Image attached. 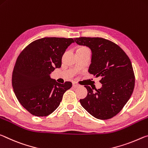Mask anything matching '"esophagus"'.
Listing matches in <instances>:
<instances>
[{
  "label": "esophagus",
  "instance_id": "1",
  "mask_svg": "<svg viewBox=\"0 0 148 148\" xmlns=\"http://www.w3.org/2000/svg\"><path fill=\"white\" fill-rule=\"evenodd\" d=\"M73 86L74 88H77V87L80 86V84L79 83H76V82H74V83H73Z\"/></svg>",
  "mask_w": 148,
  "mask_h": 148
}]
</instances>
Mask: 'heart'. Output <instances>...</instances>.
Masks as SVG:
<instances>
[{
    "label": "heart",
    "mask_w": 148,
    "mask_h": 148,
    "mask_svg": "<svg viewBox=\"0 0 148 148\" xmlns=\"http://www.w3.org/2000/svg\"><path fill=\"white\" fill-rule=\"evenodd\" d=\"M84 48V47H83V48Z\"/></svg>",
    "instance_id": "b5f03b06"
}]
</instances>
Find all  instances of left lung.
Wrapping results in <instances>:
<instances>
[{"instance_id":"obj_1","label":"left lung","mask_w":148,"mask_h":148,"mask_svg":"<svg viewBox=\"0 0 148 148\" xmlns=\"http://www.w3.org/2000/svg\"><path fill=\"white\" fill-rule=\"evenodd\" d=\"M75 41L86 46L92 51L88 72L100 77L102 87L93 91L89 86L85 98L80 103L96 119H109L121 111L129 100L134 88L135 77L129 58L112 41L100 37H79Z\"/></svg>"}]
</instances>
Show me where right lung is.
Instances as JSON below:
<instances>
[{"label": "right lung", "instance_id": "obj_1", "mask_svg": "<svg viewBox=\"0 0 148 148\" xmlns=\"http://www.w3.org/2000/svg\"><path fill=\"white\" fill-rule=\"evenodd\" d=\"M74 42L71 38L45 37L27 46L17 58L12 83L19 102L31 114L46 117L60 106L65 92L72 83H57L50 75L62 65L67 48Z\"/></svg>", "mask_w": 148, "mask_h": 148}]
</instances>
